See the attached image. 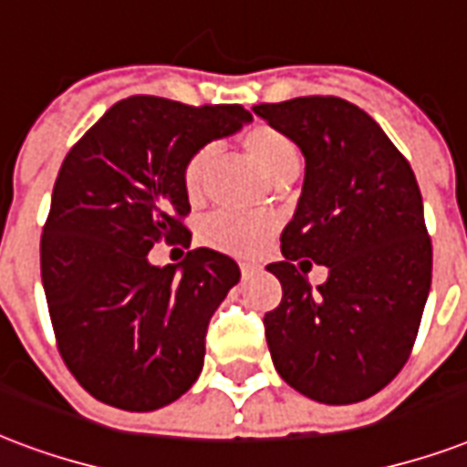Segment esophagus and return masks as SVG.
<instances>
[{"label":"esophagus","instance_id":"1","mask_svg":"<svg viewBox=\"0 0 467 467\" xmlns=\"http://www.w3.org/2000/svg\"><path fill=\"white\" fill-rule=\"evenodd\" d=\"M240 269H242V276H244V279H247V276H252V274L262 272V266L252 265V262H242Z\"/></svg>","mask_w":467,"mask_h":467}]
</instances>
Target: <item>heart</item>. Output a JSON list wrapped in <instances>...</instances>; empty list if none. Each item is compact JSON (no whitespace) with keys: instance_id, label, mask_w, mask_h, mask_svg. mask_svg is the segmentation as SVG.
<instances>
[{"instance_id":"heart-1","label":"heart","mask_w":467,"mask_h":467,"mask_svg":"<svg viewBox=\"0 0 467 467\" xmlns=\"http://www.w3.org/2000/svg\"><path fill=\"white\" fill-rule=\"evenodd\" d=\"M242 149L247 151L252 161L265 171V176L274 183H284L298 173L301 169V151L298 144L279 127L269 122H254L242 131ZM215 159V149L205 144L198 147L188 156L181 171L183 193L191 202H198L208 191L210 166ZM274 233V220L266 215H240V213H218L205 220L202 225V240L210 247L227 252V254H259L265 249L266 240Z\"/></svg>"}]
</instances>
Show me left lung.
Segmentation results:
<instances>
[{"label": "left lung", "mask_w": 467, "mask_h": 467, "mask_svg": "<svg viewBox=\"0 0 467 467\" xmlns=\"http://www.w3.org/2000/svg\"><path fill=\"white\" fill-rule=\"evenodd\" d=\"M306 159L296 213L281 233V304L265 316L276 372L304 397L355 404L400 375L431 289L421 191L372 117L340 98L252 107ZM329 266L316 290L293 262Z\"/></svg>", "instance_id": "obj_1"}]
</instances>
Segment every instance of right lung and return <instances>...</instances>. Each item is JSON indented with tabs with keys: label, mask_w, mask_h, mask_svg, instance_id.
<instances>
[{
	"label": "right lung",
	"mask_w": 467,
	"mask_h": 467,
	"mask_svg": "<svg viewBox=\"0 0 467 467\" xmlns=\"http://www.w3.org/2000/svg\"><path fill=\"white\" fill-rule=\"evenodd\" d=\"M249 119L240 105L134 95L67 151L41 234V279L60 358L102 404L154 411L201 375L208 323L240 266L208 247L154 266L149 249L191 244L183 163Z\"/></svg>",
	"instance_id": "obj_1"
}]
</instances>
